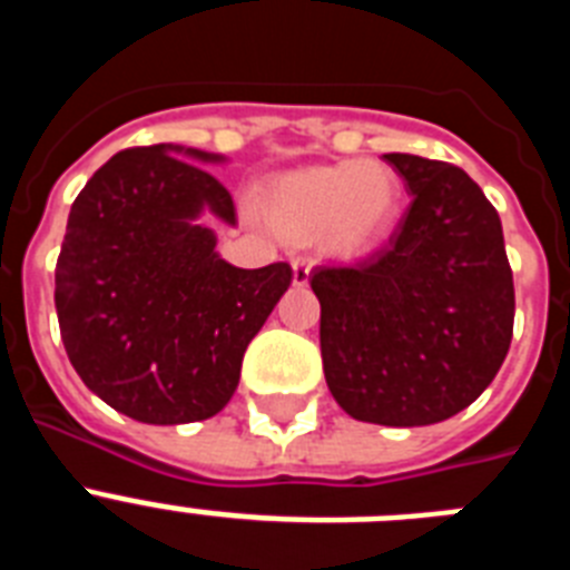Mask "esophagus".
<instances>
[{
  "mask_svg": "<svg viewBox=\"0 0 570 570\" xmlns=\"http://www.w3.org/2000/svg\"><path fill=\"white\" fill-rule=\"evenodd\" d=\"M291 265H294V285H308L311 265H314V262H311L308 256H296Z\"/></svg>",
  "mask_w": 570,
  "mask_h": 570,
  "instance_id": "34e87169",
  "label": "esophagus"
}]
</instances>
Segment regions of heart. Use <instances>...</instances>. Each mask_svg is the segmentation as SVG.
Segmentation results:
<instances>
[{"label": "heart", "mask_w": 570, "mask_h": 570, "mask_svg": "<svg viewBox=\"0 0 570 570\" xmlns=\"http://www.w3.org/2000/svg\"><path fill=\"white\" fill-rule=\"evenodd\" d=\"M400 199L394 170L345 159L276 179L265 196V216L299 245L320 239L331 254L356 256L391 234Z\"/></svg>", "instance_id": "1"}]
</instances>
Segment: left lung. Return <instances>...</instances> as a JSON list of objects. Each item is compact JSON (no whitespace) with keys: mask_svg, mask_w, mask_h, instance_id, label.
I'll return each instance as SVG.
<instances>
[{"mask_svg":"<svg viewBox=\"0 0 570 570\" xmlns=\"http://www.w3.org/2000/svg\"><path fill=\"white\" fill-rule=\"evenodd\" d=\"M411 208L354 268L316 265L325 382L345 414L391 428L460 414L493 382L513 334L500 214L456 165L382 156Z\"/></svg>","mask_w":570,"mask_h":570,"instance_id":"left-lung-1","label":"left lung"}]
</instances>
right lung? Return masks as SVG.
Here are the masks:
<instances>
[{
  "label": "right lung",
  "instance_id": "1",
  "mask_svg": "<svg viewBox=\"0 0 570 570\" xmlns=\"http://www.w3.org/2000/svg\"><path fill=\"white\" fill-rule=\"evenodd\" d=\"M194 163L225 156L179 145L116 154L70 205L57 259L70 365L99 400L148 425L219 414L245 347L294 279L288 262L245 271L216 254L199 216L236 225V208Z\"/></svg>",
  "mask_w": 570,
  "mask_h": 570
}]
</instances>
